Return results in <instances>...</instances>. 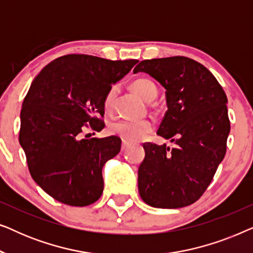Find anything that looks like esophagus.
<instances>
[{
  "label": "esophagus",
  "mask_w": 253,
  "mask_h": 253,
  "mask_svg": "<svg viewBox=\"0 0 253 253\" xmlns=\"http://www.w3.org/2000/svg\"><path fill=\"white\" fill-rule=\"evenodd\" d=\"M127 148V144L126 143V141H123L122 143V151H126Z\"/></svg>",
  "instance_id": "1"
}]
</instances>
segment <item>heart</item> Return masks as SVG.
<instances>
[{
    "label": "heart",
    "mask_w": 253,
    "mask_h": 253,
    "mask_svg": "<svg viewBox=\"0 0 253 253\" xmlns=\"http://www.w3.org/2000/svg\"><path fill=\"white\" fill-rule=\"evenodd\" d=\"M132 88L141 99L151 102L157 98L158 88L151 79L137 78L132 83ZM117 94L116 86L108 89L103 100V107L106 112H110L114 107ZM153 129V123L150 120H120L115 121L109 126V132L122 138L126 143H136L143 139Z\"/></svg>",
    "instance_id": "heart-1"
}]
</instances>
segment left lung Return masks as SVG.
<instances>
[{"label": "left lung", "mask_w": 253, "mask_h": 253, "mask_svg": "<svg viewBox=\"0 0 253 253\" xmlns=\"http://www.w3.org/2000/svg\"><path fill=\"white\" fill-rule=\"evenodd\" d=\"M145 72L166 89L167 112L157 134L175 146L144 144L138 169L141 199L155 209H179L198 200L223 160L230 132L227 96L209 69L172 56L141 61Z\"/></svg>", "instance_id": "obj_1"}]
</instances>
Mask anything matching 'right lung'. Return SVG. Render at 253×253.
<instances>
[{"mask_svg":"<svg viewBox=\"0 0 253 253\" xmlns=\"http://www.w3.org/2000/svg\"><path fill=\"white\" fill-rule=\"evenodd\" d=\"M137 63L65 55L33 79L20 110L19 144L34 182L57 202L87 206L101 197L102 168L119 154L121 139L82 133L87 124L103 129L107 92Z\"/></svg>","mask_w":253,"mask_h":253,"instance_id":"obj_1","label":"right lung"}]
</instances>
